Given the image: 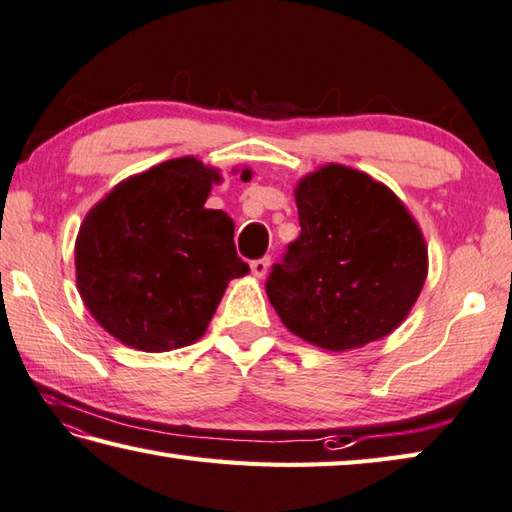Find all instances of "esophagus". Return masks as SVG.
I'll list each match as a JSON object with an SVG mask.
<instances>
[{"label": "esophagus", "instance_id": "esophagus-1", "mask_svg": "<svg viewBox=\"0 0 512 512\" xmlns=\"http://www.w3.org/2000/svg\"><path fill=\"white\" fill-rule=\"evenodd\" d=\"M268 268H271V257L255 259V262L250 264V271H253V275H255V277H259V280H262V277H266Z\"/></svg>", "mask_w": 512, "mask_h": 512}]
</instances>
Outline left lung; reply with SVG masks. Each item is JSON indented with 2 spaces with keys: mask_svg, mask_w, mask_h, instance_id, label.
Instances as JSON below:
<instances>
[{
  "mask_svg": "<svg viewBox=\"0 0 512 512\" xmlns=\"http://www.w3.org/2000/svg\"><path fill=\"white\" fill-rule=\"evenodd\" d=\"M300 237L266 280L288 331L329 351L385 338L412 311L427 277V248L387 185L324 165L295 188Z\"/></svg>",
  "mask_w": 512,
  "mask_h": 512,
  "instance_id": "left-lung-1",
  "label": "left lung"
}]
</instances>
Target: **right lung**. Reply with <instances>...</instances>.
<instances>
[{
    "label": "right lung",
    "mask_w": 512,
    "mask_h": 512,
    "mask_svg": "<svg viewBox=\"0 0 512 512\" xmlns=\"http://www.w3.org/2000/svg\"><path fill=\"white\" fill-rule=\"evenodd\" d=\"M219 181L192 156L165 161L118 183L82 221L78 291L123 345L152 353L192 345L228 282L248 273L232 219L203 206Z\"/></svg>",
    "instance_id": "1"
}]
</instances>
